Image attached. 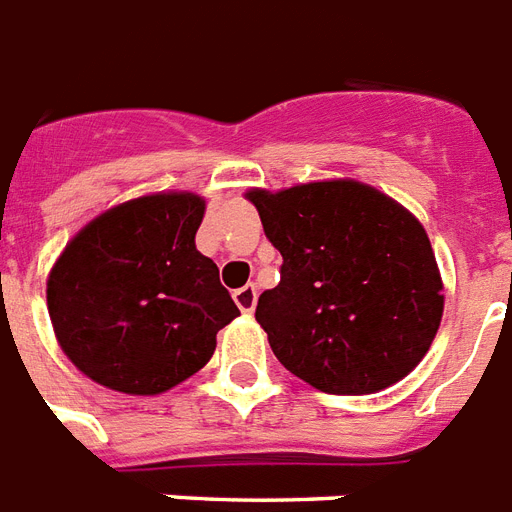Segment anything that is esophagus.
Instances as JSON below:
<instances>
[{
    "label": "esophagus",
    "mask_w": 512,
    "mask_h": 512,
    "mask_svg": "<svg viewBox=\"0 0 512 512\" xmlns=\"http://www.w3.org/2000/svg\"><path fill=\"white\" fill-rule=\"evenodd\" d=\"M256 296H259L256 285H245V288L235 290V304L240 306V312L251 314L253 306H256Z\"/></svg>",
    "instance_id": "34e87169"
}]
</instances>
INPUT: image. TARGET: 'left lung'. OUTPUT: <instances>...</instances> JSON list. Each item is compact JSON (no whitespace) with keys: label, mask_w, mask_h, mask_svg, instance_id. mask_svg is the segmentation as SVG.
Returning <instances> with one entry per match:
<instances>
[{"label":"left lung","mask_w":512,"mask_h":512,"mask_svg":"<svg viewBox=\"0 0 512 512\" xmlns=\"http://www.w3.org/2000/svg\"><path fill=\"white\" fill-rule=\"evenodd\" d=\"M282 256L256 320L280 365L325 394H375L418 367L444 296L423 224L354 179L245 192Z\"/></svg>","instance_id":"obj_1"}]
</instances>
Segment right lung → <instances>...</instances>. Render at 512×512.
I'll return each instance as SVG.
<instances>
[{
  "instance_id": "right-lung-1",
  "label": "right lung",
  "mask_w": 512,
  "mask_h": 512,
  "mask_svg": "<svg viewBox=\"0 0 512 512\" xmlns=\"http://www.w3.org/2000/svg\"><path fill=\"white\" fill-rule=\"evenodd\" d=\"M206 200L155 192L84 227L49 272L47 309L65 357L87 378L153 396L206 365L240 309L195 248Z\"/></svg>"
}]
</instances>
